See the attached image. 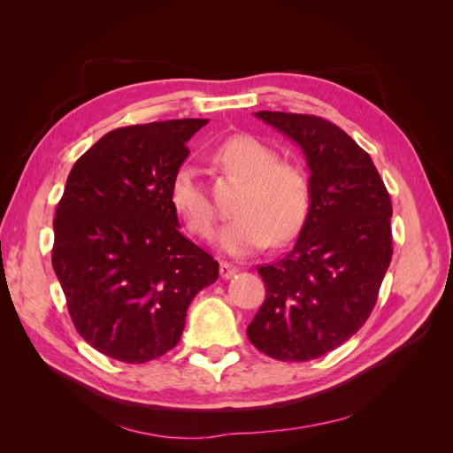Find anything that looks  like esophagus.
<instances>
[{
	"label": "esophagus",
	"mask_w": 453,
	"mask_h": 453,
	"mask_svg": "<svg viewBox=\"0 0 453 453\" xmlns=\"http://www.w3.org/2000/svg\"><path fill=\"white\" fill-rule=\"evenodd\" d=\"M236 272H238V268L234 265H230V263H221V266H219V273H221L223 280L232 278Z\"/></svg>",
	"instance_id": "obj_1"
}]
</instances>
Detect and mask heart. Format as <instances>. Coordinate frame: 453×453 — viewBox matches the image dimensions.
<instances>
[{
    "mask_svg": "<svg viewBox=\"0 0 453 453\" xmlns=\"http://www.w3.org/2000/svg\"><path fill=\"white\" fill-rule=\"evenodd\" d=\"M215 164L243 180L234 202L236 217L217 234L219 250L230 257H250L268 242H289L308 210L310 188L303 168L278 160L270 145L253 135H234L215 149ZM170 200L185 226L200 238H210L215 226V210L193 166L177 168Z\"/></svg>",
    "mask_w": 453,
    "mask_h": 453,
    "instance_id": "heart-1",
    "label": "heart"
}]
</instances>
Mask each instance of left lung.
<instances>
[{"label":"left lung","mask_w":453,"mask_h":453,"mask_svg":"<svg viewBox=\"0 0 453 453\" xmlns=\"http://www.w3.org/2000/svg\"><path fill=\"white\" fill-rule=\"evenodd\" d=\"M293 143L310 170V205L295 248L260 266L265 304L251 344L278 361L323 357L368 319L391 263V200L368 153L333 122L258 111Z\"/></svg>","instance_id":"obj_1"}]
</instances>
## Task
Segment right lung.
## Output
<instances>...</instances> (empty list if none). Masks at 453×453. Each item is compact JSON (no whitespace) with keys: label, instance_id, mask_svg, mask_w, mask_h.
Returning <instances> with one entry per match:
<instances>
[{"label":"right lung","instance_id":"1","mask_svg":"<svg viewBox=\"0 0 453 453\" xmlns=\"http://www.w3.org/2000/svg\"><path fill=\"white\" fill-rule=\"evenodd\" d=\"M208 119L117 128L67 175L52 268L77 333L107 357L142 365L180 342L193 298L219 263L181 234L170 200L187 142Z\"/></svg>","mask_w":453,"mask_h":453}]
</instances>
